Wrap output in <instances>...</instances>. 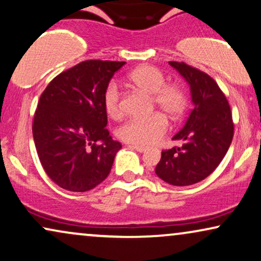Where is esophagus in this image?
Wrapping results in <instances>:
<instances>
[{
  "label": "esophagus",
  "mask_w": 261,
  "mask_h": 261,
  "mask_svg": "<svg viewBox=\"0 0 261 261\" xmlns=\"http://www.w3.org/2000/svg\"><path fill=\"white\" fill-rule=\"evenodd\" d=\"M129 147L133 148V150H135V151L140 152V153H143V152L146 151V148H145V147H143V146H137V145H130Z\"/></svg>",
  "instance_id": "esophagus-1"
}]
</instances>
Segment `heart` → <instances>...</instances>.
I'll use <instances>...</instances> for the list:
<instances>
[{
    "label": "heart",
    "mask_w": 261,
    "mask_h": 261,
    "mask_svg": "<svg viewBox=\"0 0 261 261\" xmlns=\"http://www.w3.org/2000/svg\"><path fill=\"white\" fill-rule=\"evenodd\" d=\"M133 87L151 94L152 108H158L172 120L180 118L187 108V94L178 84H165L164 74L153 66H141L128 75ZM107 114L113 118L123 113L122 93L116 83H110L103 94ZM168 130V120L163 114L155 113L146 118H132L117 128L116 135L124 143L137 146H150L161 140Z\"/></svg>",
    "instance_id": "heart-1"
}]
</instances>
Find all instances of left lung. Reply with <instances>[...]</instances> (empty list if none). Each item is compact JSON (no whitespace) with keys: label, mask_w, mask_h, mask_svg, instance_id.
Wrapping results in <instances>:
<instances>
[{"label":"left lung","mask_w":261,"mask_h":261,"mask_svg":"<svg viewBox=\"0 0 261 261\" xmlns=\"http://www.w3.org/2000/svg\"><path fill=\"white\" fill-rule=\"evenodd\" d=\"M191 86L194 109L172 138L181 146L162 151L155 174L172 186H191L218 167L234 137V122L226 97L208 74L185 62H169Z\"/></svg>","instance_id":"1"}]
</instances>
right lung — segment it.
<instances>
[{
	"mask_svg": "<svg viewBox=\"0 0 261 261\" xmlns=\"http://www.w3.org/2000/svg\"><path fill=\"white\" fill-rule=\"evenodd\" d=\"M124 63L84 61L54 77L40 96L33 139L43 169L61 188L86 192L109 175L122 145L107 129L103 94Z\"/></svg>",
	"mask_w": 261,
	"mask_h": 261,
	"instance_id": "right-lung-1",
	"label": "right lung"
}]
</instances>
